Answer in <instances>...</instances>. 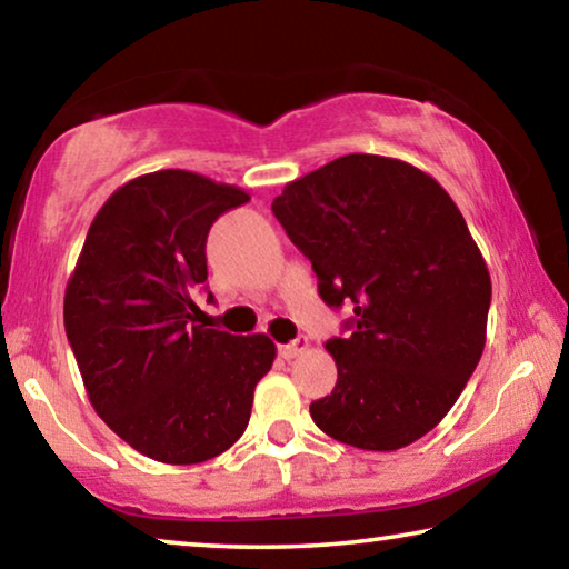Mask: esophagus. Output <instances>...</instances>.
<instances>
[{"label": "esophagus", "instance_id": "34e87169", "mask_svg": "<svg viewBox=\"0 0 569 569\" xmlns=\"http://www.w3.org/2000/svg\"><path fill=\"white\" fill-rule=\"evenodd\" d=\"M306 349H308V339H306V336H298V339H293L291 343L278 346V353H281L283 359H296V356L303 353Z\"/></svg>", "mask_w": 569, "mask_h": 569}]
</instances>
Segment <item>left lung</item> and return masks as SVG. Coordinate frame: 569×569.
Segmentation results:
<instances>
[{"label":"left lung","mask_w":569,"mask_h":569,"mask_svg":"<svg viewBox=\"0 0 569 569\" xmlns=\"http://www.w3.org/2000/svg\"><path fill=\"white\" fill-rule=\"evenodd\" d=\"M331 308L353 306L326 349L336 387L311 403L336 441L393 451L455 407L485 351L492 281L455 200L409 162L343 156L273 200Z\"/></svg>","instance_id":"left-lung-1"}]
</instances>
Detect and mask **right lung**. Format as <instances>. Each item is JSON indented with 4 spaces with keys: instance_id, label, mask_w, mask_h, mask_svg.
I'll return each instance as SVG.
<instances>
[{
    "instance_id": "obj_1",
    "label": "right lung",
    "mask_w": 569,
    "mask_h": 569,
    "mask_svg": "<svg viewBox=\"0 0 569 569\" xmlns=\"http://www.w3.org/2000/svg\"><path fill=\"white\" fill-rule=\"evenodd\" d=\"M248 200L188 170L124 182L94 216L67 283L64 331L94 411L166 465H198L233 447L276 359L263 333L198 323L208 230Z\"/></svg>"
}]
</instances>
